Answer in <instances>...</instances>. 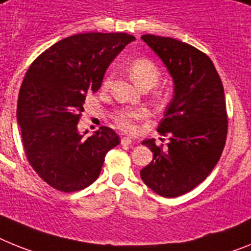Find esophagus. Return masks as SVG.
Returning <instances> with one entry per match:
<instances>
[{"label": "esophagus", "mask_w": 251, "mask_h": 251, "mask_svg": "<svg viewBox=\"0 0 251 251\" xmlns=\"http://www.w3.org/2000/svg\"><path fill=\"white\" fill-rule=\"evenodd\" d=\"M121 144H125V145L132 144V139L131 138H127V136H125V138L121 139Z\"/></svg>", "instance_id": "1"}]
</instances>
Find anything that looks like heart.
Listing matches in <instances>:
<instances>
[{"label": "heart", "mask_w": 251, "mask_h": 251, "mask_svg": "<svg viewBox=\"0 0 251 251\" xmlns=\"http://www.w3.org/2000/svg\"><path fill=\"white\" fill-rule=\"evenodd\" d=\"M129 74L132 81L138 86H153L159 79V69L149 58H136L130 64ZM109 85V79H106L104 86ZM147 116L144 109H126L115 116L116 125L125 131H135V121Z\"/></svg>", "instance_id": "b5f03b06"}]
</instances>
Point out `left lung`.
<instances>
[{
    "label": "left lung",
    "mask_w": 251,
    "mask_h": 251,
    "mask_svg": "<svg viewBox=\"0 0 251 251\" xmlns=\"http://www.w3.org/2000/svg\"><path fill=\"white\" fill-rule=\"evenodd\" d=\"M143 41L163 61L174 80V98L157 131L170 135L167 148L144 140L153 161L140 171L158 195L176 198L207 178L220 161L227 138L225 90L213 62L190 44L145 34Z\"/></svg>",
    "instance_id": "1"
}]
</instances>
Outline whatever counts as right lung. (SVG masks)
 <instances>
[{
	"instance_id": "add662e5",
	"label": "right lung",
	"mask_w": 251,
	"mask_h": 251,
	"mask_svg": "<svg viewBox=\"0 0 251 251\" xmlns=\"http://www.w3.org/2000/svg\"><path fill=\"white\" fill-rule=\"evenodd\" d=\"M132 41L126 33L71 35L39 54L25 74L16 117L25 155L50 186L85 189L100 176L107 151L120 144L106 126L84 138L77 122L86 93L100 89L107 67Z\"/></svg>"
}]
</instances>
